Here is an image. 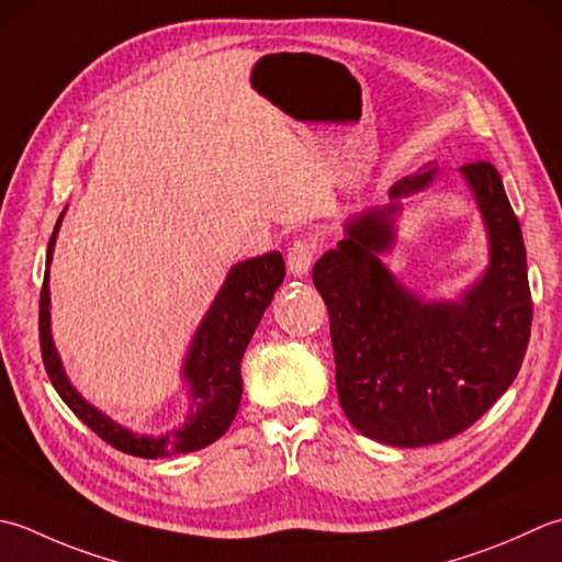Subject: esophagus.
<instances>
[{
	"label": "esophagus",
	"instance_id": "34e87169",
	"mask_svg": "<svg viewBox=\"0 0 562 562\" xmlns=\"http://www.w3.org/2000/svg\"><path fill=\"white\" fill-rule=\"evenodd\" d=\"M314 244L310 240H294L292 248L288 250V270L294 274V278H304L306 272L312 270L314 262Z\"/></svg>",
	"mask_w": 562,
	"mask_h": 562
}]
</instances>
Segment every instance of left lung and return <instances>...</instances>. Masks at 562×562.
<instances>
[{
  "mask_svg": "<svg viewBox=\"0 0 562 562\" xmlns=\"http://www.w3.org/2000/svg\"><path fill=\"white\" fill-rule=\"evenodd\" d=\"M436 172L422 168L392 187L390 204L350 216L346 238L312 272L331 318L340 406L362 436L400 448L441 443L475 424L509 390L531 336L521 226L494 165L460 168L490 266L456 300H424L380 260L397 238L402 202Z\"/></svg>",
  "mask_w": 562,
  "mask_h": 562,
  "instance_id": "8db88e82",
  "label": "left lung"
}]
</instances>
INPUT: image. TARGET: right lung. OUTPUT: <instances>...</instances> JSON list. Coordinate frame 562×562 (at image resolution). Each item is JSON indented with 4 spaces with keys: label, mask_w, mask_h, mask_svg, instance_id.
Instances as JSON below:
<instances>
[{
    "label": "right lung",
    "mask_w": 562,
    "mask_h": 562,
    "mask_svg": "<svg viewBox=\"0 0 562 562\" xmlns=\"http://www.w3.org/2000/svg\"><path fill=\"white\" fill-rule=\"evenodd\" d=\"M65 212L58 216V224L50 236L46 274H43L41 290V356L48 378L60 400L70 406L75 416L85 422L92 431L114 446L121 453L136 458H168L175 453H192L206 448L222 438L238 412L244 380H240V360L252 334L268 310L274 292L284 280V260L278 250L266 256L236 262L228 270L222 290L216 292L212 306L196 326V331L182 360L180 378L187 387V412L180 426L165 428L162 434H138L116 424L112 416L99 412L94 404L87 402L72 387L68 372L63 368L58 348L50 334V260L55 238L63 224Z\"/></svg>",
    "instance_id": "1"
}]
</instances>
